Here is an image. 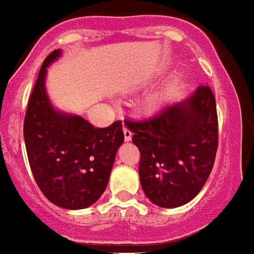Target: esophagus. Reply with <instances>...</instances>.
I'll return each instance as SVG.
<instances>
[{
    "label": "esophagus",
    "instance_id": "obj_1",
    "mask_svg": "<svg viewBox=\"0 0 254 254\" xmlns=\"http://www.w3.org/2000/svg\"><path fill=\"white\" fill-rule=\"evenodd\" d=\"M123 133H125V140L126 141H131V139H132V132L129 131L128 128H127V127H123Z\"/></svg>",
    "mask_w": 254,
    "mask_h": 254
}]
</instances>
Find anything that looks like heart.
Here are the masks:
<instances>
[{
	"label": "heart",
	"mask_w": 254,
	"mask_h": 254,
	"mask_svg": "<svg viewBox=\"0 0 254 254\" xmlns=\"http://www.w3.org/2000/svg\"><path fill=\"white\" fill-rule=\"evenodd\" d=\"M163 104V94L161 92H154V93L148 94L141 102L139 108L140 112L145 115H152L157 113L161 109Z\"/></svg>",
	"instance_id": "obj_1"
}]
</instances>
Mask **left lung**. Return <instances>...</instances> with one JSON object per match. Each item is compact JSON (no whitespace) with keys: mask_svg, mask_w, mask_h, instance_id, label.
Segmentation results:
<instances>
[{"mask_svg":"<svg viewBox=\"0 0 254 254\" xmlns=\"http://www.w3.org/2000/svg\"><path fill=\"white\" fill-rule=\"evenodd\" d=\"M127 127L140 150V183L146 197L161 207L182 206L196 197L210 175L218 146L210 88L198 87L156 117L128 121Z\"/></svg>","mask_w":254,"mask_h":254,"instance_id":"left-lung-1","label":"left lung"}]
</instances>
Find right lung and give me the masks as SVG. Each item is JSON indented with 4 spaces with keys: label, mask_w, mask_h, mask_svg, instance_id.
<instances>
[{
    "label": "right lung",
    "mask_w": 254,
    "mask_h": 254,
    "mask_svg": "<svg viewBox=\"0 0 254 254\" xmlns=\"http://www.w3.org/2000/svg\"><path fill=\"white\" fill-rule=\"evenodd\" d=\"M62 56L45 58L24 118V142L33 178L54 205L79 210L93 205L108 186L118 148L125 141L122 122L96 128L83 117L61 112L49 100L47 68Z\"/></svg>",
    "instance_id": "add662e5"
}]
</instances>
